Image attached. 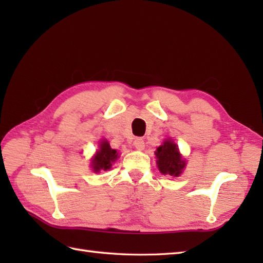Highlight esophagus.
Listing matches in <instances>:
<instances>
[{
    "instance_id": "esophagus-1",
    "label": "esophagus",
    "mask_w": 263,
    "mask_h": 263,
    "mask_svg": "<svg viewBox=\"0 0 263 263\" xmlns=\"http://www.w3.org/2000/svg\"><path fill=\"white\" fill-rule=\"evenodd\" d=\"M133 146H135L138 150H143L144 149V140L142 138H137L133 141Z\"/></svg>"
}]
</instances>
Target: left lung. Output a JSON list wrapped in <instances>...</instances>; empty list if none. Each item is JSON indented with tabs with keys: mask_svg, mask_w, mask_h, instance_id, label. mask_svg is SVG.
<instances>
[{
	"mask_svg": "<svg viewBox=\"0 0 263 263\" xmlns=\"http://www.w3.org/2000/svg\"><path fill=\"white\" fill-rule=\"evenodd\" d=\"M155 154L157 157L158 168L165 175L178 176L185 167V160L182 159L177 146L171 140H166L157 148Z\"/></svg>",
	"mask_w": 263,
	"mask_h": 263,
	"instance_id": "1",
	"label": "left lung"
}]
</instances>
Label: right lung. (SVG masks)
<instances>
[{
  "instance_id": "right-lung-1",
  "label": "right lung",
  "mask_w": 263,
  "mask_h": 263,
  "mask_svg": "<svg viewBox=\"0 0 263 263\" xmlns=\"http://www.w3.org/2000/svg\"><path fill=\"white\" fill-rule=\"evenodd\" d=\"M117 154L115 149H111L107 141H103L100 143V148L92 158V168L93 172H99L100 170L107 171L111 167V163H114L117 158Z\"/></svg>"
}]
</instances>
